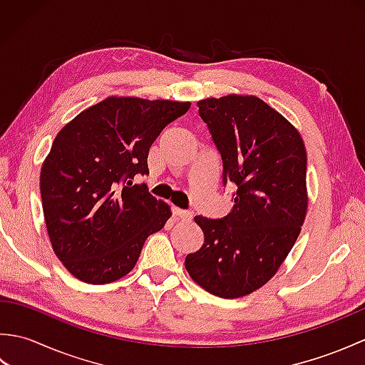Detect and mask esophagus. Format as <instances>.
Returning <instances> with one entry per match:
<instances>
[{
    "label": "esophagus",
    "mask_w": 365,
    "mask_h": 365,
    "mask_svg": "<svg viewBox=\"0 0 365 365\" xmlns=\"http://www.w3.org/2000/svg\"><path fill=\"white\" fill-rule=\"evenodd\" d=\"M175 215L180 221H191L192 220V212L191 210H182V208H177Z\"/></svg>",
    "instance_id": "esophagus-1"
}]
</instances>
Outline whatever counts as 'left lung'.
Wrapping results in <instances>:
<instances>
[{
	"label": "left lung",
	"mask_w": 365,
	"mask_h": 365,
	"mask_svg": "<svg viewBox=\"0 0 365 365\" xmlns=\"http://www.w3.org/2000/svg\"><path fill=\"white\" fill-rule=\"evenodd\" d=\"M222 160V185H237L232 212L221 220L196 216L204 245L185 268L202 289L240 298L276 274L307 212V155L282 114L254 96L197 102Z\"/></svg>",
	"instance_id": "obj_1"
}]
</instances>
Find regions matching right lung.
I'll return each instance as SVG.
<instances>
[{
    "instance_id": "right-lung-1",
    "label": "right lung",
    "mask_w": 365,
    "mask_h": 365,
    "mask_svg": "<svg viewBox=\"0 0 365 365\" xmlns=\"http://www.w3.org/2000/svg\"><path fill=\"white\" fill-rule=\"evenodd\" d=\"M190 102L108 97L68 122L41 170L46 230L54 254L88 284L135 268L145 238L165 227L169 205L135 175L149 174L150 145Z\"/></svg>"
}]
</instances>
